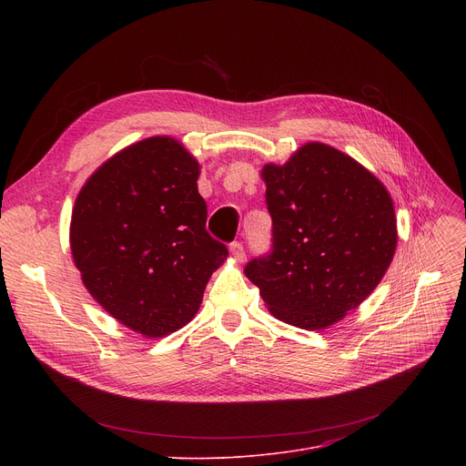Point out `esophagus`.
I'll return each instance as SVG.
<instances>
[{
    "instance_id": "1",
    "label": "esophagus",
    "mask_w": 466,
    "mask_h": 466,
    "mask_svg": "<svg viewBox=\"0 0 466 466\" xmlns=\"http://www.w3.org/2000/svg\"><path fill=\"white\" fill-rule=\"evenodd\" d=\"M230 253H232V257L236 258V260H243V258H246V249H243V246H241V243L239 241H232L230 243Z\"/></svg>"
}]
</instances>
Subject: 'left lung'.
<instances>
[{
    "instance_id": "8db88e82",
    "label": "left lung",
    "mask_w": 466,
    "mask_h": 466,
    "mask_svg": "<svg viewBox=\"0 0 466 466\" xmlns=\"http://www.w3.org/2000/svg\"><path fill=\"white\" fill-rule=\"evenodd\" d=\"M262 179L272 249L243 272L279 321L327 329L370 295L393 260V200L369 169L325 143L264 166Z\"/></svg>"
}]
</instances>
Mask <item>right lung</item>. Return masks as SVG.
Listing matches in <instances>:
<instances>
[{
	"mask_svg": "<svg viewBox=\"0 0 466 466\" xmlns=\"http://www.w3.org/2000/svg\"><path fill=\"white\" fill-rule=\"evenodd\" d=\"M198 176L179 141L149 137L97 167L73 208L71 255L85 287L143 336L185 327L228 255L206 230Z\"/></svg>",
	"mask_w": 466,
	"mask_h": 466,
	"instance_id": "right-lung-1",
	"label": "right lung"
}]
</instances>
